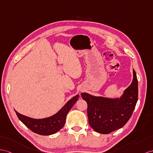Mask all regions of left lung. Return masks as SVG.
<instances>
[{
  "label": "left lung",
  "instance_id": "1",
  "mask_svg": "<svg viewBox=\"0 0 153 153\" xmlns=\"http://www.w3.org/2000/svg\"><path fill=\"white\" fill-rule=\"evenodd\" d=\"M88 104L89 124L97 132L107 134L122 128L131 117L138 97L136 73L133 69L132 83L120 97L110 98L82 93Z\"/></svg>",
  "mask_w": 153,
  "mask_h": 153
}]
</instances>
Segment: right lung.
Segmentation results:
<instances>
[{
	"label": "right lung",
	"mask_w": 153,
	"mask_h": 153,
	"mask_svg": "<svg viewBox=\"0 0 153 153\" xmlns=\"http://www.w3.org/2000/svg\"><path fill=\"white\" fill-rule=\"evenodd\" d=\"M79 97V94L73 97L58 112L45 118L33 119L18 113L16 110L15 111L19 120L32 132L39 135L48 136L56 133L64 126L67 114Z\"/></svg>",
	"instance_id": "right-lung-1"
}]
</instances>
